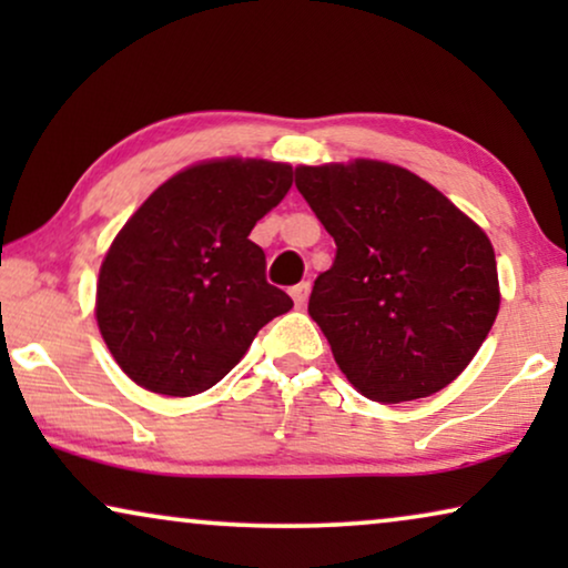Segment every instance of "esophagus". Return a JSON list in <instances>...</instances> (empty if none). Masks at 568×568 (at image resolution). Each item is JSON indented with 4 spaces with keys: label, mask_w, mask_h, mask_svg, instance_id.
I'll list each match as a JSON object with an SVG mask.
<instances>
[{
    "label": "esophagus",
    "mask_w": 568,
    "mask_h": 568,
    "mask_svg": "<svg viewBox=\"0 0 568 568\" xmlns=\"http://www.w3.org/2000/svg\"><path fill=\"white\" fill-rule=\"evenodd\" d=\"M290 294H292L294 305L302 307V305H305V302H307V297H310V282H300L297 286H292Z\"/></svg>",
    "instance_id": "obj_1"
}]
</instances>
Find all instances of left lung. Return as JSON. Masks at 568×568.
Segmentation results:
<instances>
[{
	"label": "left lung",
	"instance_id": "8db88e82",
	"mask_svg": "<svg viewBox=\"0 0 568 568\" xmlns=\"http://www.w3.org/2000/svg\"><path fill=\"white\" fill-rule=\"evenodd\" d=\"M297 189L336 240L307 310L348 383L379 403L447 387L499 313L486 232L434 185L385 162L297 168Z\"/></svg>",
	"mask_w": 568,
	"mask_h": 568
}]
</instances>
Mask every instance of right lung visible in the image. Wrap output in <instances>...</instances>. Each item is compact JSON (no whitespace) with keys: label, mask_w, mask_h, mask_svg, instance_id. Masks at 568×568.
Here are the masks:
<instances>
[{"label":"right lung","mask_w":568,"mask_h":568,"mask_svg":"<svg viewBox=\"0 0 568 568\" xmlns=\"http://www.w3.org/2000/svg\"><path fill=\"white\" fill-rule=\"evenodd\" d=\"M292 189L266 160L201 162L162 183L113 240L98 325L119 367L160 395L204 393L292 297L266 282L251 230Z\"/></svg>","instance_id":"right-lung-1"}]
</instances>
